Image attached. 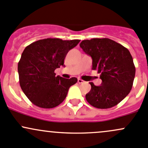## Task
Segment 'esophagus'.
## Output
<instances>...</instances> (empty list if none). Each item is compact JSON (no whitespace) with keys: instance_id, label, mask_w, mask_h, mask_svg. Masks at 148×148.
I'll use <instances>...</instances> for the list:
<instances>
[{"instance_id":"obj_1","label":"esophagus","mask_w":148,"mask_h":148,"mask_svg":"<svg viewBox=\"0 0 148 148\" xmlns=\"http://www.w3.org/2000/svg\"><path fill=\"white\" fill-rule=\"evenodd\" d=\"M84 80H82V79H78V83L79 84H83V83H84Z\"/></svg>"}]
</instances>
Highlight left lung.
Returning <instances> with one entry per match:
<instances>
[{"label": "left lung", "instance_id": "1", "mask_svg": "<svg viewBox=\"0 0 148 148\" xmlns=\"http://www.w3.org/2000/svg\"><path fill=\"white\" fill-rule=\"evenodd\" d=\"M79 46L92 58V69L101 74V85L90 82L91 91L86 99L92 106L101 109L119 104L133 87L136 67L127 48L108 38L84 40Z\"/></svg>", "mask_w": 148, "mask_h": 148}]
</instances>
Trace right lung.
I'll return each instance as SVG.
<instances>
[{
  "mask_svg": "<svg viewBox=\"0 0 148 148\" xmlns=\"http://www.w3.org/2000/svg\"><path fill=\"white\" fill-rule=\"evenodd\" d=\"M80 42L47 38L37 40L25 48L18 62L21 87L34 105L52 108L63 102L69 87L77 79L56 77L54 70L64 65L66 54Z\"/></svg>",
  "mask_w": 148,
  "mask_h": 148,
  "instance_id": "right-lung-1",
  "label": "right lung"
}]
</instances>
